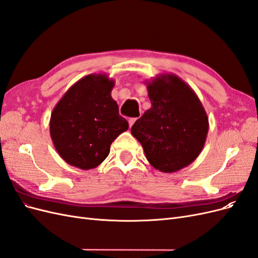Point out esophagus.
Masks as SVG:
<instances>
[{
  "instance_id": "34e87169",
  "label": "esophagus",
  "mask_w": 258,
  "mask_h": 258,
  "mask_svg": "<svg viewBox=\"0 0 258 258\" xmlns=\"http://www.w3.org/2000/svg\"><path fill=\"white\" fill-rule=\"evenodd\" d=\"M138 118H129L128 119V121H129V126L130 127H132V126H134V123L136 122V120H137Z\"/></svg>"
}]
</instances>
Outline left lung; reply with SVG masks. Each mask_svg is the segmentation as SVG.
Returning <instances> with one entry per match:
<instances>
[{"label":"left lung","instance_id":"1","mask_svg":"<svg viewBox=\"0 0 258 258\" xmlns=\"http://www.w3.org/2000/svg\"><path fill=\"white\" fill-rule=\"evenodd\" d=\"M152 107L131 127L148 162L162 172H175L196 159L209 130V119L196 93L175 75L147 84Z\"/></svg>","mask_w":258,"mask_h":258}]
</instances>
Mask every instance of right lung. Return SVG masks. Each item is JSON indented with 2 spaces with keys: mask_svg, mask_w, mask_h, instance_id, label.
<instances>
[{
  "mask_svg": "<svg viewBox=\"0 0 258 258\" xmlns=\"http://www.w3.org/2000/svg\"><path fill=\"white\" fill-rule=\"evenodd\" d=\"M114 81L91 74L75 83L54 106L50 137L61 158L83 170L98 167L128 121L111 97Z\"/></svg>",
  "mask_w": 258,
  "mask_h": 258,
  "instance_id": "obj_1",
  "label": "right lung"
}]
</instances>
